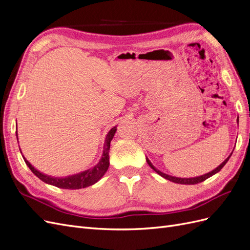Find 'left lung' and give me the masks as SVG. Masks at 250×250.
<instances>
[{
	"label": "left lung",
	"instance_id": "8db88e82",
	"mask_svg": "<svg viewBox=\"0 0 250 250\" xmlns=\"http://www.w3.org/2000/svg\"><path fill=\"white\" fill-rule=\"evenodd\" d=\"M238 122H239V120H238ZM231 155V154H230ZM230 155L226 158V160L219 166V167H217L215 170H213L211 172H208V173H207V174H204V175H201V176H197V177H193V178H179V177H174V176H171V175H168V174H165V173H163V172H161L160 170H157L156 168H154V166L151 164V162L148 160V157H146V161H147V163H148V165L150 166L151 168H152L157 174H160V175L162 176V177H164V178H166V179H168V180H170V181H172V183H176V184H180V185H196V184H199V183H201V181H204L206 179H208V177H210V176H213L214 174H216V173H218L219 171H220L223 167H224V165L228 163V161L229 160V157H230Z\"/></svg>",
	"mask_w": 250,
	"mask_h": 250
}]
</instances>
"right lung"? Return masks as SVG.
<instances>
[{"label":"right lung","instance_id":"1","mask_svg":"<svg viewBox=\"0 0 250 250\" xmlns=\"http://www.w3.org/2000/svg\"><path fill=\"white\" fill-rule=\"evenodd\" d=\"M116 131H117V126L112 127L109 130V132L107 133L106 140H105V144H104L103 155L101 157L100 162L98 163L94 168H90L86 171L75 174V175L66 176V177H52V176L46 175V174H42L39 170H36L33 166L26 160L24 155H22V157H24L25 163L27 164L29 169L31 170L41 180H42L43 183L55 186L60 188H67V190H77V188H86L96 184L97 181L104 175L105 172L107 171L109 167L108 152L110 148V142L113 138V135H115ZM17 138H18V132H17Z\"/></svg>","mask_w":250,"mask_h":250}]
</instances>
